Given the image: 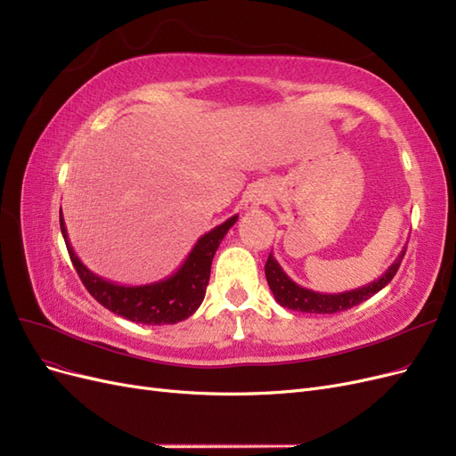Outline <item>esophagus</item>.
<instances>
[{"mask_svg": "<svg viewBox=\"0 0 456 456\" xmlns=\"http://www.w3.org/2000/svg\"><path fill=\"white\" fill-rule=\"evenodd\" d=\"M268 196H270L268 190H265L262 186H253L243 198L245 211H256L262 203L268 201Z\"/></svg>", "mask_w": 456, "mask_h": 456, "instance_id": "1", "label": "esophagus"}]
</instances>
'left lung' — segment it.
<instances>
[{
	"instance_id": "8db88e82",
	"label": "left lung",
	"mask_w": 456,
	"mask_h": 456,
	"mask_svg": "<svg viewBox=\"0 0 456 456\" xmlns=\"http://www.w3.org/2000/svg\"><path fill=\"white\" fill-rule=\"evenodd\" d=\"M403 256H405V247L402 249V253H399V256L392 262V266L386 270L379 280L370 281L369 285L352 289V291L335 293V295L317 293V291H312V289L300 287L283 272L280 262L273 258L272 253L266 260L265 273H266V281L272 289L275 300H278V305H281L283 308L306 312V314H337V312L362 305L363 300L370 298L372 295H377L380 289L388 285L394 280L395 272L399 270V265H402Z\"/></svg>"
}]
</instances>
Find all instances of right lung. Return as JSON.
I'll use <instances>...</instances> for the list:
<instances>
[{"mask_svg":"<svg viewBox=\"0 0 456 456\" xmlns=\"http://www.w3.org/2000/svg\"><path fill=\"white\" fill-rule=\"evenodd\" d=\"M236 220L238 215H233L201 236L183 262V266L169 278L146 285H119L96 275L77 258L70 240H68L61 209L62 238L81 283L86 285L93 298L110 312L144 325L178 323L200 308L205 298L207 283H209L213 256L228 230L236 224Z\"/></svg>","mask_w":456,"mask_h":456,"instance_id":"obj_1","label":"right lung"}]
</instances>
